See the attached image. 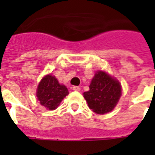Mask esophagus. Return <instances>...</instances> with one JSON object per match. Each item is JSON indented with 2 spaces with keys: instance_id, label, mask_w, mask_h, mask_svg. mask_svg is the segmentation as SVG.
Returning a JSON list of instances; mask_svg holds the SVG:
<instances>
[{
  "instance_id": "1",
  "label": "esophagus",
  "mask_w": 155,
  "mask_h": 155,
  "mask_svg": "<svg viewBox=\"0 0 155 155\" xmlns=\"http://www.w3.org/2000/svg\"><path fill=\"white\" fill-rule=\"evenodd\" d=\"M73 91H81V87H79V86H73Z\"/></svg>"
}]
</instances>
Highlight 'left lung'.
Here are the masks:
<instances>
[{"instance_id": "obj_1", "label": "left lung", "mask_w": 155, "mask_h": 155, "mask_svg": "<svg viewBox=\"0 0 155 155\" xmlns=\"http://www.w3.org/2000/svg\"><path fill=\"white\" fill-rule=\"evenodd\" d=\"M89 87V91L83 94L84 98L90 109L98 114L113 110L122 94L120 82L102 71L94 74Z\"/></svg>"}]
</instances>
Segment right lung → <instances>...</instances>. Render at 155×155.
<instances>
[{"label":"right lung","instance_id":"1","mask_svg":"<svg viewBox=\"0 0 155 155\" xmlns=\"http://www.w3.org/2000/svg\"><path fill=\"white\" fill-rule=\"evenodd\" d=\"M68 94L69 91L66 86L60 84L57 79L51 74L43 77L36 91L40 104L50 110H55Z\"/></svg>","mask_w":155,"mask_h":155}]
</instances>
